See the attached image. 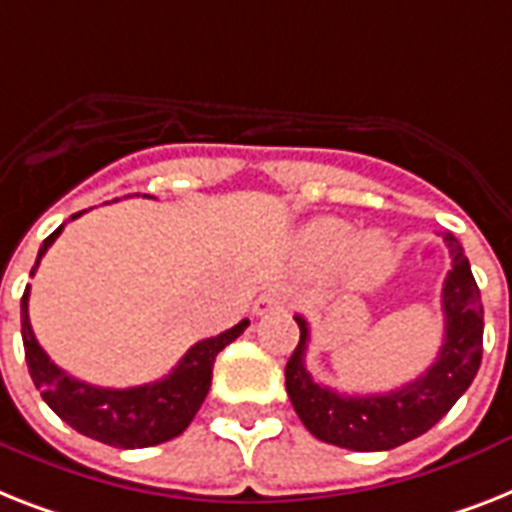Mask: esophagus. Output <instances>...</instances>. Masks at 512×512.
<instances>
[{
  "label": "esophagus",
  "mask_w": 512,
  "mask_h": 512,
  "mask_svg": "<svg viewBox=\"0 0 512 512\" xmlns=\"http://www.w3.org/2000/svg\"><path fill=\"white\" fill-rule=\"evenodd\" d=\"M286 305V294L281 289H268L257 297L255 302V315H265L273 313V310H281Z\"/></svg>",
  "instance_id": "34e87169"
}]
</instances>
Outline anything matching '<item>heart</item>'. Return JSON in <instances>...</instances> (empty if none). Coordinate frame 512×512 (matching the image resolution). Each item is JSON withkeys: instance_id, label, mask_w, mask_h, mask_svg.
I'll list each match as a JSON object with an SVG mask.
<instances>
[{"instance_id": "heart-1", "label": "heart", "mask_w": 512, "mask_h": 512, "mask_svg": "<svg viewBox=\"0 0 512 512\" xmlns=\"http://www.w3.org/2000/svg\"><path fill=\"white\" fill-rule=\"evenodd\" d=\"M307 252L321 263H336L347 255V278L355 286H371L384 276L392 263V244L381 234L355 239L352 226L342 220L326 218L307 228Z\"/></svg>"}]
</instances>
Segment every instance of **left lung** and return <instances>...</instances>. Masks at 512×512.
Wrapping results in <instances>:
<instances>
[{
	"label": "left lung",
	"mask_w": 512,
	"mask_h": 512,
	"mask_svg": "<svg viewBox=\"0 0 512 512\" xmlns=\"http://www.w3.org/2000/svg\"><path fill=\"white\" fill-rule=\"evenodd\" d=\"M452 270L444 278V344L434 365L410 384L386 394H339L315 384L305 368L310 326L294 315L299 344L286 363V394L305 429L344 450H394L439 423L479 373L484 352V307L471 263L452 234H444Z\"/></svg>",
	"instance_id": "left-lung-1"
}]
</instances>
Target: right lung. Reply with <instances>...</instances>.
<instances>
[{"label":"right lung","instance_id":"1","mask_svg":"<svg viewBox=\"0 0 512 512\" xmlns=\"http://www.w3.org/2000/svg\"><path fill=\"white\" fill-rule=\"evenodd\" d=\"M83 213L86 210L70 215V220H76ZM62 226L44 239L36 265L31 268V276L39 268L44 252L62 234ZM28 289L31 286H26L23 299H20V331H23L26 363L33 384L41 392L44 402L68 423L70 429L102 444H110V447H120V450L155 447V444L184 434L210 392L218 352L234 339H239L244 328L249 326V321L244 318L242 323H236L223 334L197 342L181 357V363L160 381L128 386V389H105V386L86 384V381L68 376L49 360L47 352L41 350V344L33 336L31 321H28Z\"/></svg>","mask_w":512,"mask_h":512}]
</instances>
